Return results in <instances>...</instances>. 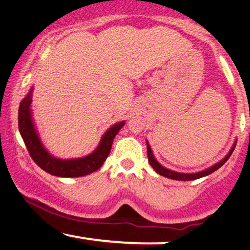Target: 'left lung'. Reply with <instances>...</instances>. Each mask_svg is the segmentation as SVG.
<instances>
[{"instance_id":"1","label":"left lung","mask_w":250,"mask_h":250,"mask_svg":"<svg viewBox=\"0 0 250 250\" xmlns=\"http://www.w3.org/2000/svg\"><path fill=\"white\" fill-rule=\"evenodd\" d=\"M147 142V151H148V161L150 163V166L153 167V169L155 171H156L157 174L162 175V176L165 177H168V179H171V180H177V181H191V180H196V179H201V177L203 176H207V175L214 173L215 170H217L220 167H222L223 165H225V162H227V160L230 157L231 153L234 151L235 149V146H236V141L234 142L233 147L230 148V150H229V153L226 155L225 157H223L221 161H219L217 163H215V165L211 166V167H209L207 169H205V170H201V171H197V173H179V171H175V170H171V169H168L166 167H163L161 163L157 162V160L155 159L154 154H153V150H151L150 146H149V142Z\"/></svg>"}]
</instances>
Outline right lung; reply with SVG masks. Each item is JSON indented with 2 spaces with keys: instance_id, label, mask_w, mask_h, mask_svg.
Masks as SVG:
<instances>
[{
  "instance_id": "1",
  "label": "right lung",
  "mask_w": 250,
  "mask_h": 250,
  "mask_svg": "<svg viewBox=\"0 0 250 250\" xmlns=\"http://www.w3.org/2000/svg\"><path fill=\"white\" fill-rule=\"evenodd\" d=\"M33 90L34 87H31L27 96L20 103L19 130L31 159L36 162V165L47 173L59 177L84 176V175L94 173L97 169L101 168L103 162L107 160L108 155L110 153L114 139L120 129L125 125V121L116 122L115 125L107 129L105 133L102 135L101 141L95 150L88 154L87 156L79 157V159H59V157L51 155L47 150V148L43 146L41 137L36 129L33 111H31Z\"/></svg>"
}]
</instances>
